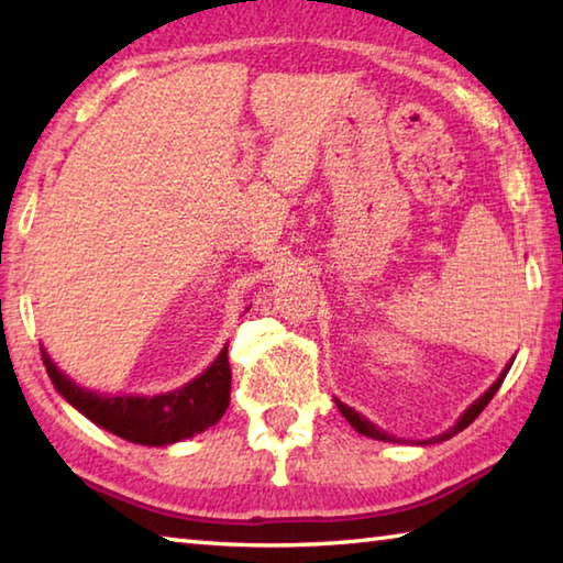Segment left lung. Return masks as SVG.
Listing matches in <instances>:
<instances>
[{"instance_id":"1","label":"left lung","mask_w":563,"mask_h":563,"mask_svg":"<svg viewBox=\"0 0 563 563\" xmlns=\"http://www.w3.org/2000/svg\"><path fill=\"white\" fill-rule=\"evenodd\" d=\"M509 367H511V362H509V365L507 367H504L501 369V375L497 377V383H494L489 389H487V393H484L479 399H476V402L474 405H470V407H466V412L460 417V419H456V424L454 427H450V430H446V432H442V434H437V437H432V440H424V442H419V444H432V442H444V440H450V437H454V434H460L462 430H464V427H470L472 422H474V419L476 417H479L482 415V409L484 407H487L489 402H492V397L494 395H497V389L501 387V383H504V377H507V373H509ZM335 402H338V409H340V412H342V417H345L347 419V422L352 424V427H355V430L360 432V434H365V437H373V440H383V442H402V440H397V437H393V434H387L385 430H379V427H375L373 422H369V419L367 417H362L360 412H355V409H352V407H347V405H342L340 402V399H335Z\"/></svg>"}]
</instances>
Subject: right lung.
<instances>
[{
  "label": "right lung",
  "instance_id": "right-lung-1",
  "mask_svg": "<svg viewBox=\"0 0 563 563\" xmlns=\"http://www.w3.org/2000/svg\"><path fill=\"white\" fill-rule=\"evenodd\" d=\"M42 360L56 393L66 402L79 409L84 417H89L93 424L126 442L164 446L188 440V437L213 427L231 405L228 347L221 350V355L213 360V365L206 373L190 379L188 385L154 397L99 395L66 377L46 355V350H42Z\"/></svg>",
  "mask_w": 563,
  "mask_h": 563
}]
</instances>
